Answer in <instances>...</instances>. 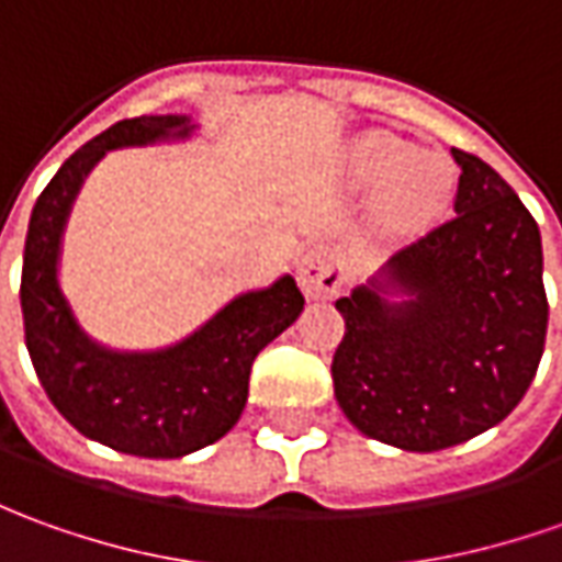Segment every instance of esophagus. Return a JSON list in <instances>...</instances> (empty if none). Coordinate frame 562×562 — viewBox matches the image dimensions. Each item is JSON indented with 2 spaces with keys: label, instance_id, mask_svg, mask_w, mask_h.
<instances>
[{
  "label": "esophagus",
  "instance_id": "obj_1",
  "mask_svg": "<svg viewBox=\"0 0 562 562\" xmlns=\"http://www.w3.org/2000/svg\"><path fill=\"white\" fill-rule=\"evenodd\" d=\"M345 273L329 249H311L297 265V285L307 297H329L341 289Z\"/></svg>",
  "mask_w": 562,
  "mask_h": 562
}]
</instances>
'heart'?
<instances>
[{
    "instance_id": "1",
    "label": "heart",
    "mask_w": 562,
    "mask_h": 562,
    "mask_svg": "<svg viewBox=\"0 0 562 562\" xmlns=\"http://www.w3.org/2000/svg\"><path fill=\"white\" fill-rule=\"evenodd\" d=\"M350 178L360 187H381L378 221L391 233H415L427 227L452 200L456 175L442 156H412V150L387 135L360 140L350 153Z\"/></svg>"
}]
</instances>
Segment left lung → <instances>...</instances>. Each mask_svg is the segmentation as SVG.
<instances>
[{
	"mask_svg": "<svg viewBox=\"0 0 562 562\" xmlns=\"http://www.w3.org/2000/svg\"><path fill=\"white\" fill-rule=\"evenodd\" d=\"M452 156L456 215L335 301V400L366 437L406 452H440L505 422L548 335L536 217L480 156Z\"/></svg>",
	"mask_w": 562,
	"mask_h": 562,
	"instance_id": "obj_1",
	"label": "left lung"
}]
</instances>
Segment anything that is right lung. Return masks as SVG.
Segmentation results:
<instances>
[{
  "label": "right lung",
  "instance_id": "add662e5",
  "mask_svg": "<svg viewBox=\"0 0 562 562\" xmlns=\"http://www.w3.org/2000/svg\"><path fill=\"white\" fill-rule=\"evenodd\" d=\"M187 116H137L91 137L57 169L26 227L21 311L26 350L55 409L79 434L137 458H181L231 430L249 400L255 357L304 311L292 277L233 297L202 329L166 350L120 353L91 341L57 282L70 205L106 150L187 137Z\"/></svg>",
  "mask_w": 562,
  "mask_h": 562
}]
</instances>
